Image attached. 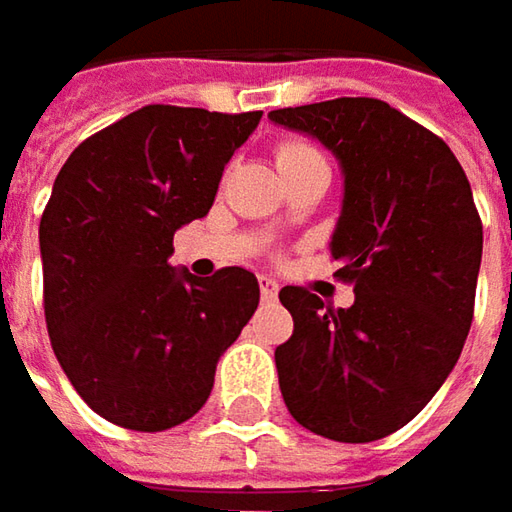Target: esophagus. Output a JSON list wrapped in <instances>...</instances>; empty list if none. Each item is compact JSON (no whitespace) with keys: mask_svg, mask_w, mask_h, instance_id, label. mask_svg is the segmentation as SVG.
<instances>
[{"mask_svg":"<svg viewBox=\"0 0 512 512\" xmlns=\"http://www.w3.org/2000/svg\"><path fill=\"white\" fill-rule=\"evenodd\" d=\"M259 290H262V299L265 302H273L279 296V282L270 279V276H259Z\"/></svg>","mask_w":512,"mask_h":512,"instance_id":"esophagus-1","label":"esophagus"}]
</instances>
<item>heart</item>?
<instances>
[{"instance_id": "obj_1", "label": "heart", "mask_w": 512, "mask_h": 512, "mask_svg": "<svg viewBox=\"0 0 512 512\" xmlns=\"http://www.w3.org/2000/svg\"><path fill=\"white\" fill-rule=\"evenodd\" d=\"M310 153H316V150L310 148V145H305V142H285V145L276 148V165L285 168V165L302 159V156H310Z\"/></svg>"}]
</instances>
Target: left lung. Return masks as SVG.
<instances>
[{"mask_svg":"<svg viewBox=\"0 0 512 512\" xmlns=\"http://www.w3.org/2000/svg\"><path fill=\"white\" fill-rule=\"evenodd\" d=\"M319 139L344 173L330 239L350 307L282 287L293 336L276 347L287 410L316 436L376 442L422 413L459 362L476 305L482 219L459 159L382 99L267 113Z\"/></svg>","mask_w":512,"mask_h":512,"instance_id":"8db88e82","label":"left lung"}]
</instances>
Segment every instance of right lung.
<instances>
[{
	"instance_id": "obj_1",
	"label": "right lung",
	"mask_w": 512,
	"mask_h": 512,
	"mask_svg": "<svg viewBox=\"0 0 512 512\" xmlns=\"http://www.w3.org/2000/svg\"><path fill=\"white\" fill-rule=\"evenodd\" d=\"M259 119L148 105L59 170L39 222L45 322L65 376L102 419L142 433L187 422L259 307L245 267L196 279L168 265L173 233L207 216Z\"/></svg>"
}]
</instances>
